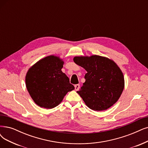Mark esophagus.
<instances>
[{"instance_id":"obj_1","label":"esophagus","mask_w":148,"mask_h":148,"mask_svg":"<svg viewBox=\"0 0 148 148\" xmlns=\"http://www.w3.org/2000/svg\"><path fill=\"white\" fill-rule=\"evenodd\" d=\"M79 88H80V85L79 84H76L75 86V88L76 90H78L79 89Z\"/></svg>"}]
</instances>
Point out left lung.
<instances>
[{
  "label": "left lung",
  "instance_id": "8db88e82",
  "mask_svg": "<svg viewBox=\"0 0 148 148\" xmlns=\"http://www.w3.org/2000/svg\"><path fill=\"white\" fill-rule=\"evenodd\" d=\"M73 61L87 71L86 81L77 93L88 108L103 111L116 103L125 88V78L113 60L95 55L75 56Z\"/></svg>",
  "mask_w": 148,
  "mask_h": 148
}]
</instances>
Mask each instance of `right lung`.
Segmentation results:
<instances>
[{
	"instance_id": "1",
	"label": "right lung",
	"mask_w": 148,
	"mask_h": 148,
	"mask_svg": "<svg viewBox=\"0 0 148 148\" xmlns=\"http://www.w3.org/2000/svg\"><path fill=\"white\" fill-rule=\"evenodd\" d=\"M64 64L60 56L50 55L39 60L28 70L25 76L27 89L39 107L54 108L69 92L75 89L69 78L62 72Z\"/></svg>"
}]
</instances>
